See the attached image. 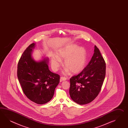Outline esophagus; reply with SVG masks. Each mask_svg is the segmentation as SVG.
Returning a JSON list of instances; mask_svg holds the SVG:
<instances>
[{"label": "esophagus", "mask_w": 128, "mask_h": 128, "mask_svg": "<svg viewBox=\"0 0 128 128\" xmlns=\"http://www.w3.org/2000/svg\"><path fill=\"white\" fill-rule=\"evenodd\" d=\"M66 78H65L64 77H61L60 78V81H65L66 80Z\"/></svg>", "instance_id": "obj_1"}]
</instances>
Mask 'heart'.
Masks as SVG:
<instances>
[{
  "mask_svg": "<svg viewBox=\"0 0 128 128\" xmlns=\"http://www.w3.org/2000/svg\"><path fill=\"white\" fill-rule=\"evenodd\" d=\"M64 60V65L66 67L64 74L70 71L73 74L82 71L87 61V53L84 48L78 47L75 44L68 45L58 50L57 56L51 57V66L54 71H57L62 65V60Z\"/></svg>",
  "mask_w": 128,
  "mask_h": 128,
  "instance_id": "1",
  "label": "heart"
}]
</instances>
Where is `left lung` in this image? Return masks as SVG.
Masks as SVG:
<instances>
[{
	"mask_svg": "<svg viewBox=\"0 0 128 128\" xmlns=\"http://www.w3.org/2000/svg\"><path fill=\"white\" fill-rule=\"evenodd\" d=\"M87 66L78 75L70 80V96L79 104L90 103L98 95L106 76L105 61L96 46Z\"/></svg>",
	"mask_w": 128,
	"mask_h": 128,
	"instance_id": "left-lung-1",
	"label": "left lung"
}]
</instances>
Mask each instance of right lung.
I'll list each match as a JSON object with an SVG mask.
<instances>
[{"mask_svg": "<svg viewBox=\"0 0 128 128\" xmlns=\"http://www.w3.org/2000/svg\"><path fill=\"white\" fill-rule=\"evenodd\" d=\"M36 44L28 46L22 54L18 65L17 75L26 96L34 103L42 104L52 98L60 82V76L48 68L49 60L45 57L36 62L32 57Z\"/></svg>", "mask_w": 128, "mask_h": 128, "instance_id": "obj_1", "label": "right lung"}]
</instances>
